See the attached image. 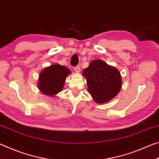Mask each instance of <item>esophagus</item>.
<instances>
[{"label": "esophagus", "instance_id": "esophagus-1", "mask_svg": "<svg viewBox=\"0 0 159 159\" xmlns=\"http://www.w3.org/2000/svg\"><path fill=\"white\" fill-rule=\"evenodd\" d=\"M74 70H75V71L77 72V73H79V72L80 71V66L78 65L76 66H75L74 67Z\"/></svg>", "mask_w": 159, "mask_h": 159}]
</instances>
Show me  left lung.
I'll use <instances>...</instances> for the list:
<instances>
[{"mask_svg": "<svg viewBox=\"0 0 159 159\" xmlns=\"http://www.w3.org/2000/svg\"><path fill=\"white\" fill-rule=\"evenodd\" d=\"M83 74L87 79L88 92L97 103L111 100L121 88L119 71L102 60L91 61L88 67L83 70Z\"/></svg>", "mask_w": 159, "mask_h": 159, "instance_id": "1", "label": "left lung"}]
</instances>
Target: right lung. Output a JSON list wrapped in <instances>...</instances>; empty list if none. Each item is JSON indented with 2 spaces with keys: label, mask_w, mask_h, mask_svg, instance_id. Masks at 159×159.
Returning <instances> with one entry per match:
<instances>
[{
  "label": "right lung",
  "mask_w": 159,
  "mask_h": 159,
  "mask_svg": "<svg viewBox=\"0 0 159 159\" xmlns=\"http://www.w3.org/2000/svg\"><path fill=\"white\" fill-rule=\"evenodd\" d=\"M71 73L66 66L53 64L45 68L39 75V88L47 95H55L62 90L68 74Z\"/></svg>",
  "instance_id": "add662e5"
}]
</instances>
